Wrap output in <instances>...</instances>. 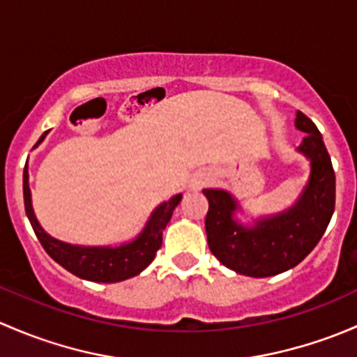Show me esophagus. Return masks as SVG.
Returning a JSON list of instances; mask_svg holds the SVG:
<instances>
[{"mask_svg": "<svg viewBox=\"0 0 357 357\" xmlns=\"http://www.w3.org/2000/svg\"><path fill=\"white\" fill-rule=\"evenodd\" d=\"M208 180H209V175H206V174L196 175V177L192 178V187L194 189H199V187H203Z\"/></svg>", "mask_w": 357, "mask_h": 357, "instance_id": "esophagus-1", "label": "esophagus"}]
</instances>
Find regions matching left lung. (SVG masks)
Returning <instances> with one entry per match:
<instances>
[{
    "mask_svg": "<svg viewBox=\"0 0 357 357\" xmlns=\"http://www.w3.org/2000/svg\"><path fill=\"white\" fill-rule=\"evenodd\" d=\"M296 127L306 132L297 151L311 163L310 180L299 199L285 211L264 216L255 227L234 220L238 204L222 189H204L209 209L206 235L209 251L222 264L248 277L264 278L297 266L318 244L335 209V172L316 125L297 112Z\"/></svg>",
    "mask_w": 357,
    "mask_h": 357,
    "instance_id": "obj_1",
    "label": "left lung"
}]
</instances>
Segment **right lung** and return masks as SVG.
I'll return each mask as SVG.
<instances>
[{
  "instance_id": "add662e5",
  "label": "right lung",
  "mask_w": 357,
  "mask_h": 357,
  "mask_svg": "<svg viewBox=\"0 0 357 357\" xmlns=\"http://www.w3.org/2000/svg\"><path fill=\"white\" fill-rule=\"evenodd\" d=\"M47 132L39 137L38 144L46 137ZM36 144V146H38ZM182 199V194H177L167 203H161L149 216L148 223L132 242L119 245V248H86V245H73L61 242L58 238L51 237L39 225L38 218L32 209L31 189H29V174L24 172V204L27 218L31 222L32 229L38 235L39 242L44 251L51 256L58 264L73 273L75 277L84 278L91 282H102V284H113V282H122L127 278L135 277L142 270L151 264L156 256L158 249L163 242V230L167 223L170 222L174 215L175 206Z\"/></svg>"
}]
</instances>
